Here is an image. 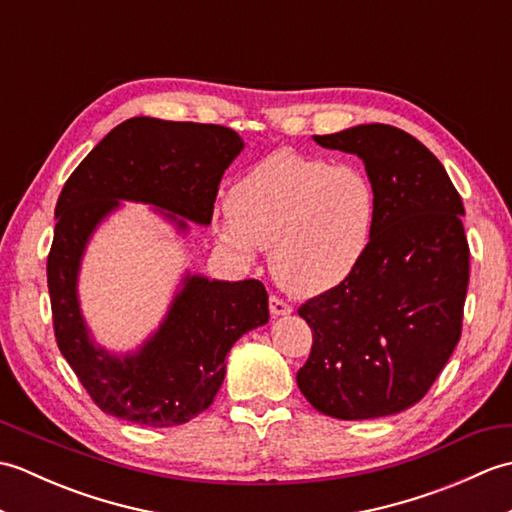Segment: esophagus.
Wrapping results in <instances>:
<instances>
[{
	"label": "esophagus",
	"mask_w": 512,
	"mask_h": 512,
	"mask_svg": "<svg viewBox=\"0 0 512 512\" xmlns=\"http://www.w3.org/2000/svg\"><path fill=\"white\" fill-rule=\"evenodd\" d=\"M268 308H270V314H273V317H284V314H290V312H292L290 303L284 301L281 297H277V295H270Z\"/></svg>",
	"instance_id": "esophagus-1"
}]
</instances>
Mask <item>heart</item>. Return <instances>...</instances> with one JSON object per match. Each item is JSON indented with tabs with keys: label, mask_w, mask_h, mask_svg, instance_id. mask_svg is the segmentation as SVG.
Masks as SVG:
<instances>
[{
	"label": "heart",
	"mask_w": 512,
	"mask_h": 512,
	"mask_svg": "<svg viewBox=\"0 0 512 512\" xmlns=\"http://www.w3.org/2000/svg\"><path fill=\"white\" fill-rule=\"evenodd\" d=\"M378 217V195L352 162L275 151L228 191L217 235L239 257L270 250L277 281L297 295L341 286L363 262Z\"/></svg>",
	"instance_id": "1"
}]
</instances>
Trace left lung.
<instances>
[{
  "instance_id": "8db88e82",
  "label": "left lung",
  "mask_w": 512,
  "mask_h": 512,
  "mask_svg": "<svg viewBox=\"0 0 512 512\" xmlns=\"http://www.w3.org/2000/svg\"><path fill=\"white\" fill-rule=\"evenodd\" d=\"M314 140L365 162L378 217L354 273L297 310L312 330L297 385L325 416H391L427 394L460 341L471 257L462 198L442 162L398 127Z\"/></svg>"
}]
</instances>
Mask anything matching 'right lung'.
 <instances>
[{
  "instance_id": "right-lung-1",
  "label": "right lung",
  "mask_w": 512,
  "mask_h": 512,
  "mask_svg": "<svg viewBox=\"0 0 512 512\" xmlns=\"http://www.w3.org/2000/svg\"><path fill=\"white\" fill-rule=\"evenodd\" d=\"M244 149L222 125L136 116L114 127L72 171L57 200L48 290L57 345L101 411L145 427H176L211 402L239 336L268 323L262 281L187 275L158 332L134 354L114 356L90 336L76 277L94 228L121 200L154 204L187 231L211 224L217 187Z\"/></svg>"
}]
</instances>
